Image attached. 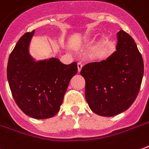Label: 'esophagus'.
<instances>
[{"label":"esophagus","mask_w":149,"mask_h":149,"mask_svg":"<svg viewBox=\"0 0 149 149\" xmlns=\"http://www.w3.org/2000/svg\"><path fill=\"white\" fill-rule=\"evenodd\" d=\"M77 68H78V72H80L82 68V64H81V63H78L77 64Z\"/></svg>","instance_id":"34e87169"}]
</instances>
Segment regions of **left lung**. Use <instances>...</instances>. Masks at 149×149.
Returning <instances> with one entry per match:
<instances>
[{"mask_svg":"<svg viewBox=\"0 0 149 149\" xmlns=\"http://www.w3.org/2000/svg\"><path fill=\"white\" fill-rule=\"evenodd\" d=\"M116 51L106 60L85 64V99L95 114L111 117L127 111L136 100L143 61L136 42L124 31L117 33Z\"/></svg>","mask_w":149,"mask_h":149,"instance_id":"8db88e82","label":"left lung"}]
</instances>
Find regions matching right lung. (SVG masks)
Wrapping results in <instances>:
<instances>
[{
  "label": "right lung",
  "mask_w": 149,
  "mask_h": 149,
  "mask_svg": "<svg viewBox=\"0 0 149 149\" xmlns=\"http://www.w3.org/2000/svg\"><path fill=\"white\" fill-rule=\"evenodd\" d=\"M35 33L24 34L9 55L7 78L15 102L31 118H52L59 112L77 64H64L56 58L35 62L29 54Z\"/></svg>",
  "instance_id": "obj_1"
}]
</instances>
